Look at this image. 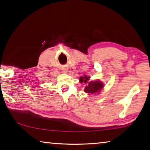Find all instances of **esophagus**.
<instances>
[{
	"instance_id": "1",
	"label": "esophagus",
	"mask_w": 150,
	"mask_h": 150,
	"mask_svg": "<svg viewBox=\"0 0 150 150\" xmlns=\"http://www.w3.org/2000/svg\"><path fill=\"white\" fill-rule=\"evenodd\" d=\"M63 71H64V72H66L67 70H65V69H63Z\"/></svg>"
}]
</instances>
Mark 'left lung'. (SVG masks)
I'll return each mask as SVG.
<instances>
[{"instance_id": "obj_1", "label": "left lung", "mask_w": 150, "mask_h": 150, "mask_svg": "<svg viewBox=\"0 0 150 150\" xmlns=\"http://www.w3.org/2000/svg\"><path fill=\"white\" fill-rule=\"evenodd\" d=\"M89 77L85 75L84 77L79 78L80 83H85L87 86L85 88V92L88 93H99L101 89L103 88L104 83L100 81H89Z\"/></svg>"}]
</instances>
